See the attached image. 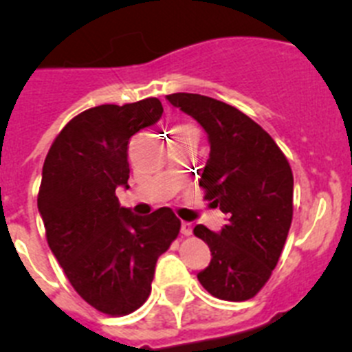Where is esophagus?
Segmentation results:
<instances>
[{
  "label": "esophagus",
  "instance_id": "1",
  "mask_svg": "<svg viewBox=\"0 0 352 352\" xmlns=\"http://www.w3.org/2000/svg\"><path fill=\"white\" fill-rule=\"evenodd\" d=\"M180 232H182L184 236H191L192 234V224H191V222H182V224H180Z\"/></svg>",
  "mask_w": 352,
  "mask_h": 352
}]
</instances>
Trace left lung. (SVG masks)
<instances>
[{
	"label": "left lung",
	"instance_id": "8db88e82",
	"mask_svg": "<svg viewBox=\"0 0 352 352\" xmlns=\"http://www.w3.org/2000/svg\"><path fill=\"white\" fill-rule=\"evenodd\" d=\"M195 118L210 142L199 187L205 199L228 213L221 232L196 226L212 261L198 280L221 300L255 297L280 261L294 217V173L267 131L236 107L198 94L166 95Z\"/></svg>",
	"mask_w": 352,
	"mask_h": 352
}]
</instances>
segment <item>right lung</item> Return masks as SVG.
Instances as JSON below:
<instances>
[{"label": "right lung", "mask_w": 352, "mask_h": 352, "mask_svg": "<svg viewBox=\"0 0 352 352\" xmlns=\"http://www.w3.org/2000/svg\"><path fill=\"white\" fill-rule=\"evenodd\" d=\"M161 114L156 97L83 111L55 137L43 165L38 210L48 246L78 295L109 316L147 300L157 258L180 231L166 206L137 217L116 198L118 187L128 189L130 139Z\"/></svg>", "instance_id": "right-lung-1"}]
</instances>
